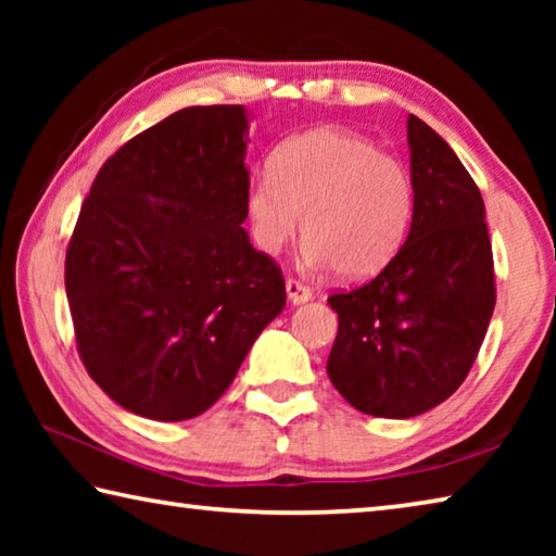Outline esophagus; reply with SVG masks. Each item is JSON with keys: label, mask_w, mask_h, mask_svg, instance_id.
<instances>
[{"label": "esophagus", "mask_w": 556, "mask_h": 556, "mask_svg": "<svg viewBox=\"0 0 556 556\" xmlns=\"http://www.w3.org/2000/svg\"><path fill=\"white\" fill-rule=\"evenodd\" d=\"M287 296H289L291 304H304V301L314 296V291H312V287H306L304 281L289 277L287 279Z\"/></svg>", "instance_id": "34e87169"}]
</instances>
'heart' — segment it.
Segmentation results:
<instances>
[{"mask_svg":"<svg viewBox=\"0 0 556 556\" xmlns=\"http://www.w3.org/2000/svg\"><path fill=\"white\" fill-rule=\"evenodd\" d=\"M252 240L277 252L304 218L306 257L345 279H368L397 257L414 215V184L400 159L353 131L324 127L291 137L252 181L244 201Z\"/></svg>","mask_w":556,"mask_h":556,"instance_id":"obj_1","label":"heart"}]
</instances>
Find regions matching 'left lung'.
Returning <instances> with one entry per match:
<instances>
[{"label": "left lung", "mask_w": 556, "mask_h": 556, "mask_svg": "<svg viewBox=\"0 0 556 556\" xmlns=\"http://www.w3.org/2000/svg\"><path fill=\"white\" fill-rule=\"evenodd\" d=\"M414 215L407 242L365 285L328 296L338 336L328 378L355 409L407 419L466 380L495 308L483 195L444 139L409 115Z\"/></svg>", "instance_id": "8db88e82"}]
</instances>
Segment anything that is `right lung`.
<instances>
[{
	"label": "right lung",
	"instance_id": "obj_1",
	"mask_svg": "<svg viewBox=\"0 0 556 556\" xmlns=\"http://www.w3.org/2000/svg\"><path fill=\"white\" fill-rule=\"evenodd\" d=\"M244 131L240 105L178 110L122 144L83 201L65 250L75 345L139 417L203 414L287 304L242 228Z\"/></svg>",
	"mask_w": 556,
	"mask_h": 556
}]
</instances>
